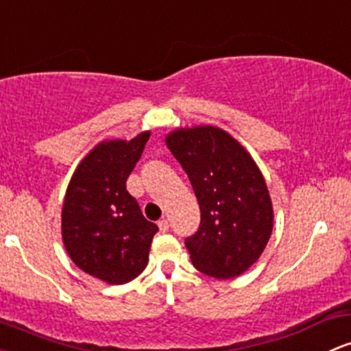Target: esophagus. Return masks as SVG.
<instances>
[{"label": "esophagus", "mask_w": 351, "mask_h": 351, "mask_svg": "<svg viewBox=\"0 0 351 351\" xmlns=\"http://www.w3.org/2000/svg\"><path fill=\"white\" fill-rule=\"evenodd\" d=\"M158 226H160V232L167 233L168 230H169V223H168V219H160V221H158Z\"/></svg>", "instance_id": "obj_1"}]
</instances>
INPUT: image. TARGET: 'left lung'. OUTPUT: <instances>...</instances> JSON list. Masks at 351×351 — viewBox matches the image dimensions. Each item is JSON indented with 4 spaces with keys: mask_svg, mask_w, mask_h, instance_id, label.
Instances as JSON below:
<instances>
[{
    "mask_svg": "<svg viewBox=\"0 0 351 351\" xmlns=\"http://www.w3.org/2000/svg\"><path fill=\"white\" fill-rule=\"evenodd\" d=\"M167 146L186 171L202 221L184 240L198 271L228 280L263 253L273 230L267 183L250 153L217 126L180 128Z\"/></svg>",
    "mask_w": 351,
    "mask_h": 351,
    "instance_id": "obj_1",
    "label": "left lung"
}]
</instances>
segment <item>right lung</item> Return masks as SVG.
I'll return each instance as SVG.
<instances>
[{
	"label": "right lung",
	"mask_w": 351,
	"mask_h": 351,
	"mask_svg": "<svg viewBox=\"0 0 351 351\" xmlns=\"http://www.w3.org/2000/svg\"><path fill=\"white\" fill-rule=\"evenodd\" d=\"M148 138L149 132H143L130 141L96 145L75 169L64 195L61 234L69 258L110 285L128 283L143 271L158 232L126 190Z\"/></svg>",
	"instance_id": "1"
}]
</instances>
